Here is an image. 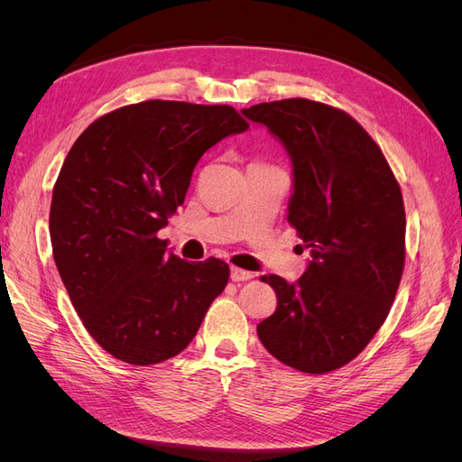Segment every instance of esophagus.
I'll return each mask as SVG.
<instances>
[{
	"label": "esophagus",
	"mask_w": 462,
	"mask_h": 462,
	"mask_svg": "<svg viewBox=\"0 0 462 462\" xmlns=\"http://www.w3.org/2000/svg\"><path fill=\"white\" fill-rule=\"evenodd\" d=\"M253 277H254L253 272H246L243 268H236V265H235V268H231V279H233V282H236V283H239V282H248V279H253Z\"/></svg>",
	"instance_id": "34e87169"
}]
</instances>
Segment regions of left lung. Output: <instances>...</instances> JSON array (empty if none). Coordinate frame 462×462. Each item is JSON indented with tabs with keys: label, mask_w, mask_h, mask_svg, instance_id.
Here are the masks:
<instances>
[{
	"label": "left lung",
	"mask_w": 462,
	"mask_h": 462,
	"mask_svg": "<svg viewBox=\"0 0 462 462\" xmlns=\"http://www.w3.org/2000/svg\"><path fill=\"white\" fill-rule=\"evenodd\" d=\"M287 150V221L310 248L299 282L263 275L277 295L262 345L283 365L326 374L358 356L385 321L404 265V206L372 136L341 109L289 97L243 109Z\"/></svg>",
	"instance_id": "8db88e82"
}]
</instances>
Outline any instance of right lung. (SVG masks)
<instances>
[{
  "instance_id": "1",
  "label": "right lung",
  "mask_w": 462,
  "mask_h": 462,
  "mask_svg": "<svg viewBox=\"0 0 462 462\" xmlns=\"http://www.w3.org/2000/svg\"><path fill=\"white\" fill-rule=\"evenodd\" d=\"M246 129L231 106L148 100L96 119L69 150L50 208L53 260L111 356L148 366L185 351L226 289V262L180 260L158 231L202 153Z\"/></svg>"
}]
</instances>
